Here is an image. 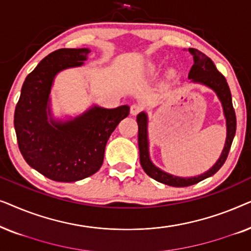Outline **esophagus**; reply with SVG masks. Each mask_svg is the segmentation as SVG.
<instances>
[{"label": "esophagus", "instance_id": "1", "mask_svg": "<svg viewBox=\"0 0 251 251\" xmlns=\"http://www.w3.org/2000/svg\"><path fill=\"white\" fill-rule=\"evenodd\" d=\"M140 111H142V106L137 104H133L131 105V107H130V114L131 115H137Z\"/></svg>", "mask_w": 251, "mask_h": 251}]
</instances>
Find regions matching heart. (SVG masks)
I'll return each mask as SVG.
<instances>
[{
  "mask_svg": "<svg viewBox=\"0 0 251 251\" xmlns=\"http://www.w3.org/2000/svg\"><path fill=\"white\" fill-rule=\"evenodd\" d=\"M149 70H150L151 73H154V72H156V66H155V65H150Z\"/></svg>",
  "mask_w": 251,
  "mask_h": 251,
  "instance_id": "b5f03b06",
  "label": "heart"
}]
</instances>
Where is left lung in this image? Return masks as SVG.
<instances>
[{"label": "left lung", "mask_w": 251, "mask_h": 251, "mask_svg": "<svg viewBox=\"0 0 251 251\" xmlns=\"http://www.w3.org/2000/svg\"><path fill=\"white\" fill-rule=\"evenodd\" d=\"M192 56H193L194 64L192 66L188 78L193 83H199L205 87L210 88L215 94L217 95L219 101L222 102L223 112L226 120V140L224 149L219 156V159L216 161V163L210 169L205 173L198 175L194 177H179L171 175L166 171L161 170L159 167L152 162L150 156V142H149V116L145 112H140L137 115V123H138V146H139V159L140 164L143 169L149 175L151 178L155 179L159 183L169 185L175 187H185L191 186V185L198 184L199 181L205 179V178L212 176L221 169L223 164L225 163L226 157L228 155L229 149H231L233 138L235 136L236 130V118L235 112L232 104V96L229 91L228 84L226 82L224 75L219 73L215 64L212 63L210 58L202 53L201 51L193 48L188 49Z\"/></svg>", "instance_id": "8db88e82"}]
</instances>
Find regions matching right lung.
<instances>
[{"label": "right lung", "mask_w": 251, "mask_h": 251, "mask_svg": "<svg viewBox=\"0 0 251 251\" xmlns=\"http://www.w3.org/2000/svg\"><path fill=\"white\" fill-rule=\"evenodd\" d=\"M90 50L59 49L43 58L27 75L15 111L20 153L33 169L54 181L72 183L100 169L111 133L129 115V106H91L82 114L56 119L51 112L54 77L67 68L80 67Z\"/></svg>", "instance_id": "right-lung-1"}]
</instances>
